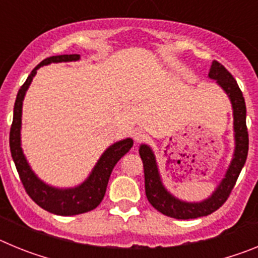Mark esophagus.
Masks as SVG:
<instances>
[{"instance_id": "esophagus-1", "label": "esophagus", "mask_w": 258, "mask_h": 258, "mask_svg": "<svg viewBox=\"0 0 258 258\" xmlns=\"http://www.w3.org/2000/svg\"><path fill=\"white\" fill-rule=\"evenodd\" d=\"M133 138L137 143H141V142H143V141L147 140V136L145 134V132L136 131L133 134Z\"/></svg>"}]
</instances>
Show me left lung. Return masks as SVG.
<instances>
[{"label": "left lung", "instance_id": "left-lung-1", "mask_svg": "<svg viewBox=\"0 0 258 258\" xmlns=\"http://www.w3.org/2000/svg\"><path fill=\"white\" fill-rule=\"evenodd\" d=\"M208 76L216 80L218 85L229 95L234 111V132H235L234 157L225 174V178L221 181L216 191L212 194V197L200 203H186L170 195L161 183L152 150L147 145H141L140 147V155L145 169V190L147 200L156 211L177 220H191V218L208 216L222 207L223 203L230 197L236 179L240 174L241 168L244 166L247 160L249 140H248L247 124H245L247 108H245L243 93L239 89L235 79L220 61L213 60Z\"/></svg>", "mask_w": 258, "mask_h": 258}]
</instances>
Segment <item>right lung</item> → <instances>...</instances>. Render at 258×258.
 <instances>
[{
    "label": "right lung",
    "mask_w": 258,
    "mask_h": 258,
    "mask_svg": "<svg viewBox=\"0 0 258 258\" xmlns=\"http://www.w3.org/2000/svg\"><path fill=\"white\" fill-rule=\"evenodd\" d=\"M79 54H66V55H55L44 59L40 64L36 66L26 83L20 86L17 95V101L14 106V117L10 129V151L13 160L19 173L20 181L26 188L33 202L45 211L50 213L59 214V216H75L85 212L93 211L97 208L103 200L106 194L107 184H108L109 175L112 173L113 166L117 161L126 154L133 146L131 138L122 140L120 142L113 143L103 152L101 159L98 160L93 172L84 183L74 188H55L38 179L37 175L32 172L31 166L27 163L26 156L23 155L20 147V126H22V106L23 99L26 95L27 89L31 85L32 79L35 77L36 72L41 66H46L50 63H59V61L79 60Z\"/></svg>",
    "instance_id": "right-lung-1"
}]
</instances>
